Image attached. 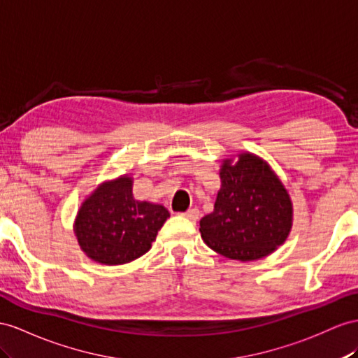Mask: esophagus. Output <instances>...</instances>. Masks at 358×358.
<instances>
[{
	"label": "esophagus",
	"instance_id": "esophagus-1",
	"mask_svg": "<svg viewBox=\"0 0 358 358\" xmlns=\"http://www.w3.org/2000/svg\"><path fill=\"white\" fill-rule=\"evenodd\" d=\"M181 216L189 219V221H192V222H195L196 219H198V216H199V210H198V208H189L187 212L181 213Z\"/></svg>",
	"mask_w": 358,
	"mask_h": 358
}]
</instances>
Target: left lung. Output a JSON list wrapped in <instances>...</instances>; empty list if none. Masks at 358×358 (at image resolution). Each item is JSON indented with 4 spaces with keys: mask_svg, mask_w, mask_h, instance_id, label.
<instances>
[{
    "mask_svg": "<svg viewBox=\"0 0 358 358\" xmlns=\"http://www.w3.org/2000/svg\"><path fill=\"white\" fill-rule=\"evenodd\" d=\"M213 212L199 221L207 246L227 259L266 257L286 242L293 208L286 187L269 164L251 152L225 159Z\"/></svg>",
    "mask_w": 358,
    "mask_h": 358,
    "instance_id": "8db88e82",
    "label": "left lung"
}]
</instances>
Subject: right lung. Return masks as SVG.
<instances>
[{
  "instance_id": "1",
  "label": "right lung",
  "mask_w": 358,
  "mask_h": 358,
  "mask_svg": "<svg viewBox=\"0 0 358 358\" xmlns=\"http://www.w3.org/2000/svg\"><path fill=\"white\" fill-rule=\"evenodd\" d=\"M168 217L163 206L134 199L133 178L122 176L99 185L85 199L74 231L89 259L115 266L148 252Z\"/></svg>"
}]
</instances>
